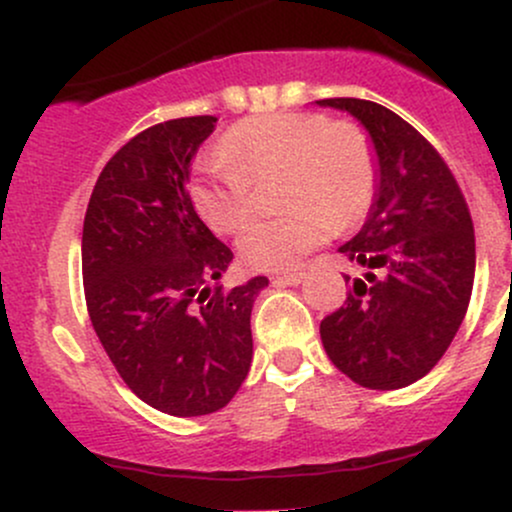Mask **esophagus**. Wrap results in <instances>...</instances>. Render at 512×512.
Here are the masks:
<instances>
[{"mask_svg": "<svg viewBox=\"0 0 512 512\" xmlns=\"http://www.w3.org/2000/svg\"><path fill=\"white\" fill-rule=\"evenodd\" d=\"M305 279L303 272H289V274H276L272 276L274 286H298Z\"/></svg>", "mask_w": 512, "mask_h": 512, "instance_id": "1", "label": "esophagus"}]
</instances>
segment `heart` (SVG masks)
I'll use <instances>...</instances> for the list:
<instances>
[{
  "label": "heart",
  "instance_id": "obj_1",
  "mask_svg": "<svg viewBox=\"0 0 512 512\" xmlns=\"http://www.w3.org/2000/svg\"><path fill=\"white\" fill-rule=\"evenodd\" d=\"M204 166L192 202L216 233H236L252 216L255 182L281 178V216L255 221L238 240L243 262L284 272L368 214L378 190V161L361 127L317 113H272L238 122Z\"/></svg>",
  "mask_w": 512,
  "mask_h": 512
}]
</instances>
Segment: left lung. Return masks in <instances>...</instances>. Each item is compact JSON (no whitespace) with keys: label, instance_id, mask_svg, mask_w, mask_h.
Segmentation results:
<instances>
[{"label":"left lung","instance_id":"1","mask_svg":"<svg viewBox=\"0 0 512 512\" xmlns=\"http://www.w3.org/2000/svg\"><path fill=\"white\" fill-rule=\"evenodd\" d=\"M317 105L354 115L378 158L368 219L339 248L363 276L320 322L322 346L354 383L399 390L424 378L460 330L477 264L472 216L448 163L397 113L361 98Z\"/></svg>","mask_w":512,"mask_h":512}]
</instances>
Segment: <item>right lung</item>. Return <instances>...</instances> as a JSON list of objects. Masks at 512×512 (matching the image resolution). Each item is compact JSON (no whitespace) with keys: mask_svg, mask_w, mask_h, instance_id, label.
I'll list each match as a JSON object with an SVG mask.
<instances>
[{"mask_svg":"<svg viewBox=\"0 0 512 512\" xmlns=\"http://www.w3.org/2000/svg\"><path fill=\"white\" fill-rule=\"evenodd\" d=\"M214 127V115L180 117L129 139L98 175L81 236L93 330L129 390L170 416L231 402L252 363V303L269 284L207 286L233 260L187 192Z\"/></svg>","mask_w":512,"mask_h":512,"instance_id":"right-lung-1","label":"right lung"}]
</instances>
